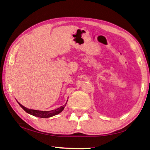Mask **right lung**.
<instances>
[{
    "instance_id": "1",
    "label": "right lung",
    "mask_w": 150,
    "mask_h": 150,
    "mask_svg": "<svg viewBox=\"0 0 150 150\" xmlns=\"http://www.w3.org/2000/svg\"><path fill=\"white\" fill-rule=\"evenodd\" d=\"M67 102H66V103L64 105L60 106L59 108H56V109H55V110H50V111H41V110H33V109H29V108H26L24 106H22L19 102H18V103L19 104V105L21 106V107L23 108L27 113H28V114H30V115H33L34 116H36V117L45 118L52 117V116H54L55 115H58V114H59L61 112H62L65 106H66V104H67Z\"/></svg>"
}]
</instances>
